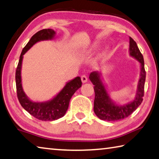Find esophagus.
<instances>
[{
	"label": "esophagus",
	"mask_w": 159,
	"mask_h": 159,
	"mask_svg": "<svg viewBox=\"0 0 159 159\" xmlns=\"http://www.w3.org/2000/svg\"><path fill=\"white\" fill-rule=\"evenodd\" d=\"M81 80H82V83H86L87 82V77L85 76V75H82L81 77Z\"/></svg>",
	"instance_id": "obj_1"
}]
</instances>
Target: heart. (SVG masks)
Listing matches in <instances>:
<instances>
[{"label":"heart","instance_id":"obj_1","mask_svg":"<svg viewBox=\"0 0 159 159\" xmlns=\"http://www.w3.org/2000/svg\"><path fill=\"white\" fill-rule=\"evenodd\" d=\"M96 46H97V45H96Z\"/></svg>","mask_w":159,"mask_h":159}]
</instances>
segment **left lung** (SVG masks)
Returning <instances> with one entry per match:
<instances>
[{
  "label": "left lung",
  "instance_id": "left-lung-1",
  "mask_svg": "<svg viewBox=\"0 0 159 159\" xmlns=\"http://www.w3.org/2000/svg\"><path fill=\"white\" fill-rule=\"evenodd\" d=\"M129 56L136 59L140 64L139 79L137 83L136 94L133 100L124 105H120L111 99L106 85L103 82L101 72L93 71L89 75V80L94 85L95 92L93 111L98 118L106 121L120 120L128 117L142 103L144 97L146 72L142 54L135 41L129 37Z\"/></svg>",
  "mask_w": 159,
  "mask_h": 159
}]
</instances>
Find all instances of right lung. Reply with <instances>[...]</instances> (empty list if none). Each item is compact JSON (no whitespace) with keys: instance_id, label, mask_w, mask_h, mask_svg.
Returning <instances> with one entry per match:
<instances>
[{"instance_id":"1","label":"right lung","mask_w":159,"mask_h":159,"mask_svg":"<svg viewBox=\"0 0 159 159\" xmlns=\"http://www.w3.org/2000/svg\"><path fill=\"white\" fill-rule=\"evenodd\" d=\"M56 34V32L52 29H45L39 31L33 35L21 53L15 72L17 98L21 106L34 118L43 121H53L63 117L68 108L72 95L82 86L80 77H75L67 82L64 87L53 98L44 102L32 101L23 90L21 76L23 56L37 42L53 39Z\"/></svg>"}]
</instances>
